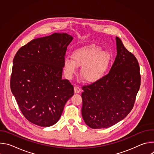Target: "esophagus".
I'll use <instances>...</instances> for the list:
<instances>
[{"label":"esophagus","instance_id":"esophagus-1","mask_svg":"<svg viewBox=\"0 0 154 154\" xmlns=\"http://www.w3.org/2000/svg\"><path fill=\"white\" fill-rule=\"evenodd\" d=\"M80 91H81V89L79 86H76L74 87V93H76V94L79 93H80Z\"/></svg>","mask_w":154,"mask_h":154}]
</instances>
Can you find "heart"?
Returning a JSON list of instances; mask_svg holds the SVG:
<instances>
[{"label":"heart","mask_w":154,"mask_h":154,"mask_svg":"<svg viewBox=\"0 0 154 154\" xmlns=\"http://www.w3.org/2000/svg\"><path fill=\"white\" fill-rule=\"evenodd\" d=\"M71 58V60L66 58L64 61L66 74L71 77L76 73L77 67H82L81 75L90 83L98 82L104 76L111 61L109 53L95 45L74 51Z\"/></svg>","instance_id":"1"}]
</instances>
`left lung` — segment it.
<instances>
[{
  "mask_svg": "<svg viewBox=\"0 0 154 154\" xmlns=\"http://www.w3.org/2000/svg\"><path fill=\"white\" fill-rule=\"evenodd\" d=\"M117 55L108 74L83 86L82 115L92 128L111 127L132 109L141 85L140 66L135 55L116 37Z\"/></svg>",
  "mask_w": 154,
  "mask_h": 154,
  "instance_id": "8db88e82",
  "label": "left lung"
}]
</instances>
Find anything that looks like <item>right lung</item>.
<instances>
[{
  "label": "right lung",
  "mask_w": 154,
  "mask_h": 154,
  "mask_svg": "<svg viewBox=\"0 0 154 154\" xmlns=\"http://www.w3.org/2000/svg\"><path fill=\"white\" fill-rule=\"evenodd\" d=\"M72 39L66 33L34 39L14 57L11 90L22 113L34 124H55L74 94L69 81L62 79L66 52Z\"/></svg>",
  "instance_id": "obj_1"
}]
</instances>
